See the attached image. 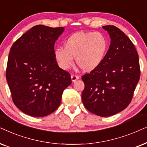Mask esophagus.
<instances>
[{
  "mask_svg": "<svg viewBox=\"0 0 147 147\" xmlns=\"http://www.w3.org/2000/svg\"><path fill=\"white\" fill-rule=\"evenodd\" d=\"M79 79V77L77 75H71V81L72 83H74V82H75L77 80Z\"/></svg>",
  "mask_w": 147,
  "mask_h": 147,
  "instance_id": "esophagus-1",
  "label": "esophagus"
}]
</instances>
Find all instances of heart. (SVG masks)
I'll use <instances>...</instances> for the list:
<instances>
[{"label": "heart", "mask_w": 147, "mask_h": 147, "mask_svg": "<svg viewBox=\"0 0 147 147\" xmlns=\"http://www.w3.org/2000/svg\"><path fill=\"white\" fill-rule=\"evenodd\" d=\"M108 42L99 32H79L72 34L64 43L63 48H56L54 56L60 67L67 70L74 64L84 72L96 69L106 55Z\"/></svg>", "instance_id": "b5f03b06"}]
</instances>
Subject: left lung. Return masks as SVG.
Instances as JSON below:
<instances>
[{
  "label": "left lung",
  "instance_id": "1",
  "mask_svg": "<svg viewBox=\"0 0 147 147\" xmlns=\"http://www.w3.org/2000/svg\"><path fill=\"white\" fill-rule=\"evenodd\" d=\"M102 27L109 35L110 45L102 63L82 77V101L90 112L107 117L128 107L140 71L137 51L128 37L113 25Z\"/></svg>",
  "mask_w": 147,
  "mask_h": 147
}]
</instances>
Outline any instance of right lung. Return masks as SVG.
Instances as JSON below:
<instances>
[{"instance_id":"1","label":"right lung","mask_w":147,"mask_h":147,"mask_svg":"<svg viewBox=\"0 0 147 147\" xmlns=\"http://www.w3.org/2000/svg\"><path fill=\"white\" fill-rule=\"evenodd\" d=\"M64 31V27L36 25L10 50L6 79L13 103L25 114L44 117L54 112L72 83L54 56V44Z\"/></svg>"}]
</instances>
